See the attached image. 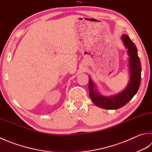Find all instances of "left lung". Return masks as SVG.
Returning <instances> with one entry per match:
<instances>
[{
    "mask_svg": "<svg viewBox=\"0 0 152 152\" xmlns=\"http://www.w3.org/2000/svg\"><path fill=\"white\" fill-rule=\"evenodd\" d=\"M125 48L128 50V67L130 70V79L124 90L113 96H103L99 93L96 85L89 77L88 90L89 96L96 107L107 110H116L127 104L136 94L141 81L142 67L138 50L129 36L123 34L121 36Z\"/></svg>",
    "mask_w": 152,
    "mask_h": 152,
    "instance_id": "8db88e82",
    "label": "left lung"
}]
</instances>
